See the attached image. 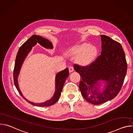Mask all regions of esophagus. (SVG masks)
Returning <instances> with one entry per match:
<instances>
[{"instance_id": "esophagus-1", "label": "esophagus", "mask_w": 133, "mask_h": 133, "mask_svg": "<svg viewBox=\"0 0 133 133\" xmlns=\"http://www.w3.org/2000/svg\"><path fill=\"white\" fill-rule=\"evenodd\" d=\"M68 69H69V72H72V71H74V67H73L72 66H69V68H68Z\"/></svg>"}]
</instances>
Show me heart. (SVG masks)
I'll return each mask as SVG.
<instances>
[{
    "instance_id": "obj_1",
    "label": "heart",
    "mask_w": 133,
    "mask_h": 133,
    "mask_svg": "<svg viewBox=\"0 0 133 133\" xmlns=\"http://www.w3.org/2000/svg\"><path fill=\"white\" fill-rule=\"evenodd\" d=\"M96 48L87 44H83L75 46L69 51V54L76 57L77 62L81 65H89L97 55Z\"/></svg>"
}]
</instances>
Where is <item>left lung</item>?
<instances>
[{
    "instance_id": "8db88e82",
    "label": "left lung",
    "mask_w": 133,
    "mask_h": 133,
    "mask_svg": "<svg viewBox=\"0 0 133 133\" xmlns=\"http://www.w3.org/2000/svg\"><path fill=\"white\" fill-rule=\"evenodd\" d=\"M101 55L86 67L74 65L81 76L79 89L83 97L93 105L114 98L123 84L127 65L122 45L108 36L101 35ZM104 83L103 87L101 84ZM103 87V86H102Z\"/></svg>"
}]
</instances>
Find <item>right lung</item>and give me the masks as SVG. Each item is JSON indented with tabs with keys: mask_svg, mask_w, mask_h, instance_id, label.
Segmentation results:
<instances>
[{
	"mask_svg": "<svg viewBox=\"0 0 133 133\" xmlns=\"http://www.w3.org/2000/svg\"><path fill=\"white\" fill-rule=\"evenodd\" d=\"M37 43L39 44L42 46L47 49H52L53 46L52 43L48 39L43 38L40 36L34 35L20 47L19 49L16 58L15 67L14 70V81L15 85L20 94L21 96L30 104L38 107H48L56 103L60 97L61 92L63 90L65 82L66 79L69 76L68 68H66L64 70L58 72L56 75L55 77V91L52 97L44 102L41 103H35L27 100L23 95L22 92L19 87L18 77L22 65L26 59L29 52L31 51L32 47L35 46Z\"/></svg>",
	"mask_w": 133,
	"mask_h": 133,
	"instance_id": "1",
	"label": "right lung"
}]
</instances>
